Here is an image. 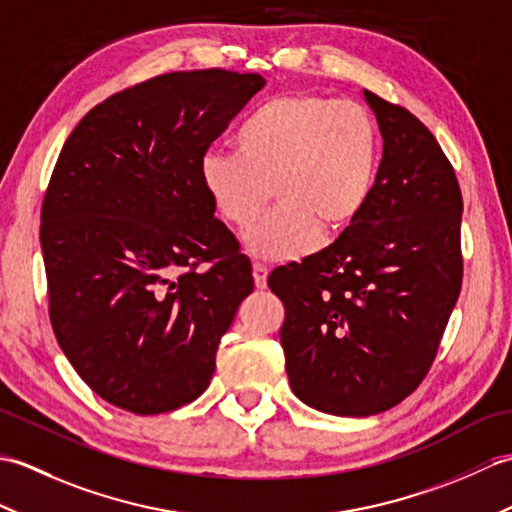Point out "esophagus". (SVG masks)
<instances>
[{
  "label": "esophagus",
  "mask_w": 512,
  "mask_h": 512,
  "mask_svg": "<svg viewBox=\"0 0 512 512\" xmlns=\"http://www.w3.org/2000/svg\"><path fill=\"white\" fill-rule=\"evenodd\" d=\"M253 279H255V288L264 290L266 288V279H268V268L262 264L253 266Z\"/></svg>",
  "instance_id": "1"
}]
</instances>
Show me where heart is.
I'll return each mask as SVG.
<instances>
[{"mask_svg": "<svg viewBox=\"0 0 512 512\" xmlns=\"http://www.w3.org/2000/svg\"><path fill=\"white\" fill-rule=\"evenodd\" d=\"M235 154L209 151L200 184L213 211L246 231L270 200L277 209L248 231L250 255L295 262L319 235L347 231L372 198L380 132L365 105L297 92L255 107L235 132Z\"/></svg>", "mask_w": 512, "mask_h": 512, "instance_id": "heart-1", "label": "heart"}]
</instances>
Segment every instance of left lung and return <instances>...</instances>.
Returning <instances> with one entry per match:
<instances>
[{
  "label": "left lung",
  "mask_w": 512,
  "mask_h": 512,
  "mask_svg": "<svg viewBox=\"0 0 512 512\" xmlns=\"http://www.w3.org/2000/svg\"><path fill=\"white\" fill-rule=\"evenodd\" d=\"M363 94L383 136L372 198L334 244L268 277L286 308L292 391L352 418L396 407L422 383L462 288L451 162L409 110Z\"/></svg>",
  "instance_id": "8db88e82"
}]
</instances>
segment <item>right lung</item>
Listing matches in <instances>:
<instances>
[{"label":"right lung","mask_w":512,"mask_h":512,"mask_svg":"<svg viewBox=\"0 0 512 512\" xmlns=\"http://www.w3.org/2000/svg\"><path fill=\"white\" fill-rule=\"evenodd\" d=\"M264 85L220 68L160 74L92 107L65 140L41 206L50 323L114 407L165 413L211 383L253 268L215 220L200 160Z\"/></svg>","instance_id":"1"}]
</instances>
